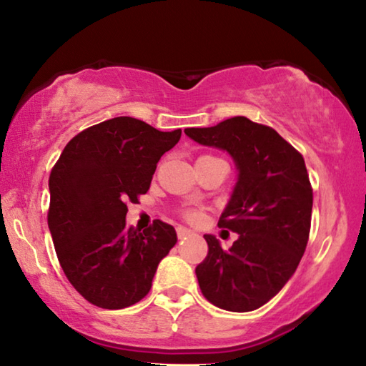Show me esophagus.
<instances>
[{
  "instance_id": "34e87169",
  "label": "esophagus",
  "mask_w": 366,
  "mask_h": 366,
  "mask_svg": "<svg viewBox=\"0 0 366 366\" xmlns=\"http://www.w3.org/2000/svg\"><path fill=\"white\" fill-rule=\"evenodd\" d=\"M194 232L190 231V229H187V227H182V226H179L177 227V237L179 239H185V237H189V235H192Z\"/></svg>"
}]
</instances>
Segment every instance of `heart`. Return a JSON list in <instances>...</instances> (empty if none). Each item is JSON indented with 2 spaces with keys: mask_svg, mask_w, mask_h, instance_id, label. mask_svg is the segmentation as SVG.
Instances as JSON below:
<instances>
[{
  "mask_svg": "<svg viewBox=\"0 0 366 366\" xmlns=\"http://www.w3.org/2000/svg\"><path fill=\"white\" fill-rule=\"evenodd\" d=\"M184 216H185V218H187V219H190V221H197L198 216H200V214H198L197 209L187 208V209H184Z\"/></svg>",
  "mask_w": 366,
  "mask_h": 366,
  "instance_id": "b5f03b06",
  "label": "heart"
}]
</instances>
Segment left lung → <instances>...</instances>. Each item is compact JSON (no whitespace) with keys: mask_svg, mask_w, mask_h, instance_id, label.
<instances>
[{"mask_svg":"<svg viewBox=\"0 0 366 366\" xmlns=\"http://www.w3.org/2000/svg\"><path fill=\"white\" fill-rule=\"evenodd\" d=\"M185 134L226 150L239 169L231 200L218 221L237 232L229 250L203 235L208 255L195 268L202 294L227 312H252L284 287L307 249L313 189L305 161L274 129L235 116Z\"/></svg>","mask_w":366,"mask_h":366,"instance_id":"8db88e82","label":"left lung"}]
</instances>
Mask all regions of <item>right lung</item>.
<instances>
[{
  "label": "right lung",
  "instance_id": "add662e5",
  "mask_svg": "<svg viewBox=\"0 0 366 366\" xmlns=\"http://www.w3.org/2000/svg\"><path fill=\"white\" fill-rule=\"evenodd\" d=\"M181 134L113 117L79 132L53 166L48 227L54 250L74 289L97 307L140 302L177 242L168 222L154 219L140 232L126 226V214L127 203H139L150 189L159 158Z\"/></svg>",
  "mask_w": 366,
  "mask_h": 366
}]
</instances>
